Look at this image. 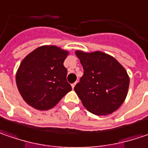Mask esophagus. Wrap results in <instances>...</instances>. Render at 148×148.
<instances>
[{"mask_svg": "<svg viewBox=\"0 0 148 148\" xmlns=\"http://www.w3.org/2000/svg\"><path fill=\"white\" fill-rule=\"evenodd\" d=\"M76 84H77V82H75V83H74V84H72V85H71V86H72V88H74V86L76 85Z\"/></svg>", "mask_w": 148, "mask_h": 148, "instance_id": "1", "label": "esophagus"}]
</instances>
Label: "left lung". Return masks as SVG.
Segmentation results:
<instances>
[{"mask_svg": "<svg viewBox=\"0 0 148 148\" xmlns=\"http://www.w3.org/2000/svg\"><path fill=\"white\" fill-rule=\"evenodd\" d=\"M84 69L74 91L84 107L95 115H108L121 106L128 92L129 76L114 57L102 51L76 50Z\"/></svg>", "mask_w": 148, "mask_h": 148, "instance_id": "8db88e82", "label": "left lung"}]
</instances>
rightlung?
Instances as JSON below:
<instances>
[{
	"mask_svg": "<svg viewBox=\"0 0 148 148\" xmlns=\"http://www.w3.org/2000/svg\"><path fill=\"white\" fill-rule=\"evenodd\" d=\"M68 55V50L56 45H42L24 58L17 69L16 81L27 104L38 110H49L72 90L64 66Z\"/></svg>",
	"mask_w": 148,
	"mask_h": 148,
	"instance_id": "1",
	"label": "right lung"
}]
</instances>
